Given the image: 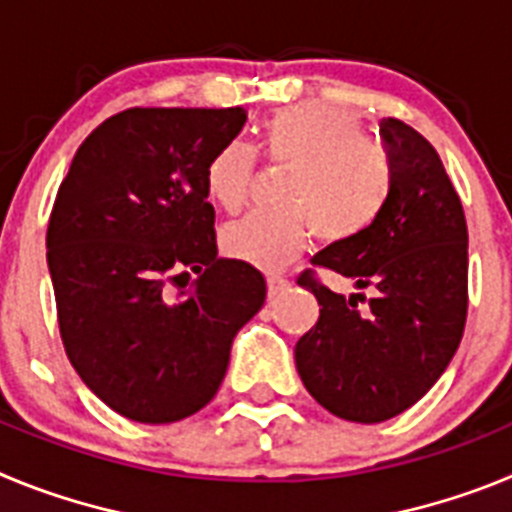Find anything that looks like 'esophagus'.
<instances>
[{
  "label": "esophagus",
  "mask_w": 512,
  "mask_h": 512,
  "mask_svg": "<svg viewBox=\"0 0 512 512\" xmlns=\"http://www.w3.org/2000/svg\"><path fill=\"white\" fill-rule=\"evenodd\" d=\"M287 279L279 277V274H269L266 277V287H269V297H277L279 292H284V287H287Z\"/></svg>",
  "instance_id": "34e87169"
}]
</instances>
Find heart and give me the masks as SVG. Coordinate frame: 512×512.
<instances>
[{"instance_id": "heart-1", "label": "heart", "mask_w": 512, "mask_h": 512, "mask_svg": "<svg viewBox=\"0 0 512 512\" xmlns=\"http://www.w3.org/2000/svg\"><path fill=\"white\" fill-rule=\"evenodd\" d=\"M266 161L287 166L279 212H251L223 230L230 259L256 269H284L305 248L307 235L346 241L377 220L392 189L390 156L361 135L351 112L325 104H297L274 112L261 125ZM256 153L230 140L210 158L207 194L228 212L248 200Z\"/></svg>"}]
</instances>
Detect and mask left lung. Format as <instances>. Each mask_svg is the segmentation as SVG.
I'll use <instances>...</instances> for the list:
<instances>
[{
    "instance_id": "left-lung-1",
    "label": "left lung",
    "mask_w": 512,
    "mask_h": 512,
    "mask_svg": "<svg viewBox=\"0 0 512 512\" xmlns=\"http://www.w3.org/2000/svg\"><path fill=\"white\" fill-rule=\"evenodd\" d=\"M379 133L392 164L382 212L354 238L330 243L315 266L354 279L364 295L330 292L307 269L297 284L320 318L295 346L302 384L328 413L382 423L431 390L467 323V220L436 148L387 117Z\"/></svg>"
}]
</instances>
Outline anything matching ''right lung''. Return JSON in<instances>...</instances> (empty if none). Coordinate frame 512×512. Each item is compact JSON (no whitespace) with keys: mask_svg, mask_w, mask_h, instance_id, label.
<instances>
[{"mask_svg":"<svg viewBox=\"0 0 512 512\" xmlns=\"http://www.w3.org/2000/svg\"><path fill=\"white\" fill-rule=\"evenodd\" d=\"M243 107H133L76 151L48 220V271L66 356L89 390L138 423L202 410L235 333L261 310L259 269L217 259L210 158ZM189 290L173 295V284Z\"/></svg>","mask_w":512,"mask_h":512,"instance_id":"obj_1","label":"right lung"}]
</instances>
